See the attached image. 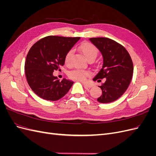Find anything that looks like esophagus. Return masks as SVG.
I'll list each match as a JSON object with an SVG mask.
<instances>
[{
  "mask_svg": "<svg viewBox=\"0 0 156 156\" xmlns=\"http://www.w3.org/2000/svg\"><path fill=\"white\" fill-rule=\"evenodd\" d=\"M83 84H84V87H86V88H91V87H92V84H90V83H83Z\"/></svg>",
  "mask_w": 156,
  "mask_h": 156,
  "instance_id": "obj_1",
  "label": "esophagus"
}]
</instances>
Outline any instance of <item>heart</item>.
I'll list each match as a JSON object with an SVG mask.
<instances>
[{
	"label": "heart",
	"mask_w": 156,
	"mask_h": 156,
	"mask_svg": "<svg viewBox=\"0 0 156 156\" xmlns=\"http://www.w3.org/2000/svg\"><path fill=\"white\" fill-rule=\"evenodd\" d=\"M79 49L84 55V56L88 59L90 57L96 58L97 54L98 53V49L95 45L93 44L85 42V43L82 44L79 46ZM73 55V51H68L64 57V62L66 65H69L71 59H72ZM90 72L87 70L81 69H75L69 73V76L74 79L79 80V81H84L87 79V77L89 76Z\"/></svg>",
	"instance_id": "b5f03b06"
}]
</instances>
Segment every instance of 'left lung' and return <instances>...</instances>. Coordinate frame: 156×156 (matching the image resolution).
<instances>
[{
	"label": "left lung",
	"mask_w": 156,
	"mask_h": 156,
	"mask_svg": "<svg viewBox=\"0 0 156 156\" xmlns=\"http://www.w3.org/2000/svg\"><path fill=\"white\" fill-rule=\"evenodd\" d=\"M100 50L103 56V65L94 77V81H105L98 86L102 94L98 101L102 103H111L122 96L128 88L133 77V64L127 51L120 44L107 37H92L89 39Z\"/></svg>",
	"instance_id": "8db88e82"
}]
</instances>
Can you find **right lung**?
Listing matches in <instances>:
<instances>
[{
	"label": "right lung",
	"instance_id": "1",
	"mask_svg": "<svg viewBox=\"0 0 156 156\" xmlns=\"http://www.w3.org/2000/svg\"><path fill=\"white\" fill-rule=\"evenodd\" d=\"M80 37L49 36L33 45L26 58L25 70L27 82L37 96L48 101H56L68 93L73 81H60L53 75L64 64L67 52Z\"/></svg>",
	"mask_w": 156,
	"mask_h": 156
}]
</instances>
